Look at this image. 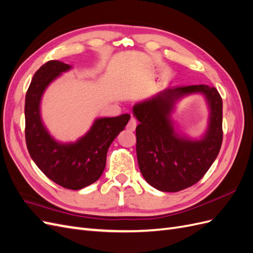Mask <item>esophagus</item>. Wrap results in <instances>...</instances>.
<instances>
[{"label":"esophagus","instance_id":"1","mask_svg":"<svg viewBox=\"0 0 253 253\" xmlns=\"http://www.w3.org/2000/svg\"><path fill=\"white\" fill-rule=\"evenodd\" d=\"M136 125H137L136 119H135L134 117H131V119H129L128 124H127V126H126V128L128 129V131L133 132V131H135V128H136Z\"/></svg>","mask_w":253,"mask_h":253}]
</instances>
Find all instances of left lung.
I'll return each mask as SVG.
<instances>
[{
  "label": "left lung",
  "mask_w": 253,
  "mask_h": 253,
  "mask_svg": "<svg viewBox=\"0 0 253 253\" xmlns=\"http://www.w3.org/2000/svg\"><path fill=\"white\" fill-rule=\"evenodd\" d=\"M193 93L204 96L209 126L200 139L175 132L171 114L175 103ZM136 153L143 178L163 192H178L202 179L216 159L223 141V100L215 87L205 84L169 86L133 106Z\"/></svg>",
  "instance_id": "obj_1"
}]
</instances>
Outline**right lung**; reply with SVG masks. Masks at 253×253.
<instances>
[{
    "instance_id": "1",
    "label": "right lung",
    "mask_w": 253,
    "mask_h": 253,
    "mask_svg": "<svg viewBox=\"0 0 253 253\" xmlns=\"http://www.w3.org/2000/svg\"><path fill=\"white\" fill-rule=\"evenodd\" d=\"M72 66L57 60L42 65L34 75L25 97V139L37 167L59 186L80 190L102 175L106 153L113 140L124 131L128 114L96 118L88 131L74 142H61L49 134L41 117L45 89Z\"/></svg>"
}]
</instances>
